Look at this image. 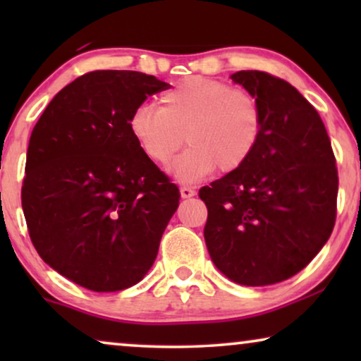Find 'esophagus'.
Listing matches in <instances>:
<instances>
[{
	"label": "esophagus",
	"mask_w": 361,
	"mask_h": 361,
	"mask_svg": "<svg viewBox=\"0 0 361 361\" xmlns=\"http://www.w3.org/2000/svg\"><path fill=\"white\" fill-rule=\"evenodd\" d=\"M180 195L184 197V199H190V197L195 195V189H194V187H189V185L180 187Z\"/></svg>",
	"instance_id": "obj_1"
}]
</instances>
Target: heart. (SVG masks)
<instances>
[{"label":"heart","mask_w":361,"mask_h":361,"mask_svg":"<svg viewBox=\"0 0 361 361\" xmlns=\"http://www.w3.org/2000/svg\"><path fill=\"white\" fill-rule=\"evenodd\" d=\"M130 131L154 164L164 166L184 141L190 147L172 167L182 182L240 169L258 146L263 110L250 92L228 83L190 77L161 97L159 108L140 106Z\"/></svg>","instance_id":"heart-1"}]
</instances>
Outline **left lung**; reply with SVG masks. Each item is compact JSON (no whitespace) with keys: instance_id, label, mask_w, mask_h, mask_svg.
Returning a JSON list of instances; mask_svg holds the SVG:
<instances>
[{"instance_id":"1","label":"left lung","mask_w":361,"mask_h":361,"mask_svg":"<svg viewBox=\"0 0 361 361\" xmlns=\"http://www.w3.org/2000/svg\"><path fill=\"white\" fill-rule=\"evenodd\" d=\"M263 110L259 142L240 169L202 187L204 236L226 278L268 286L304 269L337 219L338 172L322 118L283 78L261 71L230 77Z\"/></svg>"}]
</instances>
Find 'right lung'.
<instances>
[{
	"instance_id": "right-lung-1",
	"label": "right lung",
	"mask_w": 361,
	"mask_h": 361,
	"mask_svg": "<svg viewBox=\"0 0 361 361\" xmlns=\"http://www.w3.org/2000/svg\"><path fill=\"white\" fill-rule=\"evenodd\" d=\"M171 85L93 71L63 87L31 133L21 202L39 256L95 293L131 288L154 263L179 187L147 159L130 118Z\"/></svg>"
}]
</instances>
